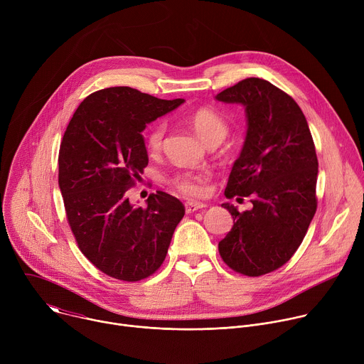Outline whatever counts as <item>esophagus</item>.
Listing matches in <instances>:
<instances>
[{"label":"esophagus","instance_id":"esophagus-1","mask_svg":"<svg viewBox=\"0 0 364 364\" xmlns=\"http://www.w3.org/2000/svg\"><path fill=\"white\" fill-rule=\"evenodd\" d=\"M204 207H207L204 203H198V201H187L186 203V212L187 213H194L200 209H204Z\"/></svg>","mask_w":364,"mask_h":364}]
</instances>
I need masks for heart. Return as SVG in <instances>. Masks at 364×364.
<instances>
[{
	"label": "heart",
	"mask_w": 364,
	"mask_h": 364,
	"mask_svg": "<svg viewBox=\"0 0 364 364\" xmlns=\"http://www.w3.org/2000/svg\"><path fill=\"white\" fill-rule=\"evenodd\" d=\"M190 127L197 134V136L205 145H219L229 134V125L226 119L210 108H200L191 112L187 118ZM166 135V125L163 122L154 124L146 135L145 142L151 152H157L163 146ZM209 174L200 173H184L173 178V184L187 196H201L205 190V181Z\"/></svg>",
	"instance_id": "obj_1"
}]
</instances>
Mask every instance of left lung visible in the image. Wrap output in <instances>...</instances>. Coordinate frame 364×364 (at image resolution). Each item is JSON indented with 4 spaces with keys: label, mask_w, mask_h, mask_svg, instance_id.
Listing matches in <instances>:
<instances>
[{
    "label": "left lung",
    "mask_w": 364,
    "mask_h": 364,
    "mask_svg": "<svg viewBox=\"0 0 364 364\" xmlns=\"http://www.w3.org/2000/svg\"><path fill=\"white\" fill-rule=\"evenodd\" d=\"M216 100L245 108L246 136L225 196H252L253 204L243 213L222 204L233 228L219 242V253L233 271L261 277L289 261L316 215L314 141L296 102L268 80L247 77L218 93Z\"/></svg>",
    "instance_id": "1"
}]
</instances>
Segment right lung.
<instances>
[{"instance_id": "1", "label": "right lung", "mask_w": 364, "mask_h": 364, "mask_svg": "<svg viewBox=\"0 0 364 364\" xmlns=\"http://www.w3.org/2000/svg\"><path fill=\"white\" fill-rule=\"evenodd\" d=\"M184 99H159L128 86L89 95L73 114L59 152V187L79 249L103 274L135 282L164 262L183 203L152 193L145 207L127 191L148 166L142 131Z\"/></svg>"}]
</instances>
